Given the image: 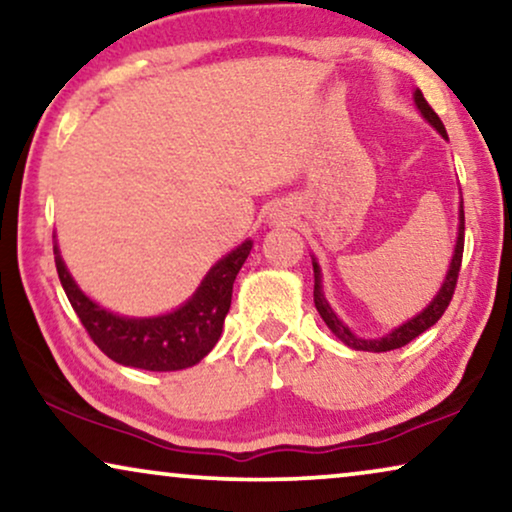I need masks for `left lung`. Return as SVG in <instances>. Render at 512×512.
Returning a JSON list of instances; mask_svg holds the SVG:
<instances>
[{"label": "left lung", "mask_w": 512, "mask_h": 512, "mask_svg": "<svg viewBox=\"0 0 512 512\" xmlns=\"http://www.w3.org/2000/svg\"><path fill=\"white\" fill-rule=\"evenodd\" d=\"M415 104L419 109V114H422L426 121H429L433 128L440 132V137L447 139V132H445V125L440 121L436 111L431 109V104L424 100L422 90H415ZM461 256H464V200L459 202V233H457V244H454V254H452V261H450V270H447L445 275V282L440 284V289L436 296L429 305L424 307L422 312L417 314V317H412L405 321L403 326L394 328V331L382 335V338H373V340H366V338H359V335H354L349 328L342 324L338 319V314L333 312V307L328 305V300L324 296V289H321V268L317 263V258H312V268H314V305H317V312L321 314V319L326 321V326L331 328L333 335L338 340L345 342L347 347L356 349V352H391V349H398L403 345H408L410 340H415L417 335H422L424 331H429V328L436 324V321L443 317L447 305H450L452 300V293H454V286H457V277H459V268H461Z\"/></svg>", "instance_id": "8db88e82"}]
</instances>
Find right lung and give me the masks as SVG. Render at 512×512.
Masks as SVG:
<instances>
[{
    "label": "right lung",
    "instance_id": "obj_1",
    "mask_svg": "<svg viewBox=\"0 0 512 512\" xmlns=\"http://www.w3.org/2000/svg\"><path fill=\"white\" fill-rule=\"evenodd\" d=\"M251 247L254 242L244 240L216 261L184 305L158 317H121L104 310L69 275L58 244H53V254L62 289L95 345L121 366L170 373L200 363L219 342L233 298V282Z\"/></svg>",
    "mask_w": 512,
    "mask_h": 512
}]
</instances>
